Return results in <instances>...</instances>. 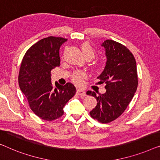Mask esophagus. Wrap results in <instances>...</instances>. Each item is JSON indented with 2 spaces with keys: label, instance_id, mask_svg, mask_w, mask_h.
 Listing matches in <instances>:
<instances>
[{
  "label": "esophagus",
  "instance_id": "obj_1",
  "mask_svg": "<svg viewBox=\"0 0 160 160\" xmlns=\"http://www.w3.org/2000/svg\"><path fill=\"white\" fill-rule=\"evenodd\" d=\"M77 93L80 96L81 98L85 97V96H86V93H85V92L82 89H78L77 90Z\"/></svg>",
  "mask_w": 160,
  "mask_h": 160
}]
</instances>
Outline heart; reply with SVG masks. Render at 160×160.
<instances>
[{"label":"heart","instance_id":"heart-1","mask_svg":"<svg viewBox=\"0 0 160 160\" xmlns=\"http://www.w3.org/2000/svg\"><path fill=\"white\" fill-rule=\"evenodd\" d=\"M81 50L83 55L85 58L89 57L93 58L96 55V51L94 48L90 45L88 42H85L81 46ZM87 78L86 74L83 72H76L72 76V80L74 82H75L78 85H81L83 82V80Z\"/></svg>","mask_w":160,"mask_h":160}]
</instances>
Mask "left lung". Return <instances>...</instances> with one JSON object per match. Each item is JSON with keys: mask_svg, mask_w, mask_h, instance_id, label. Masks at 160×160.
<instances>
[{"mask_svg": "<svg viewBox=\"0 0 160 160\" xmlns=\"http://www.w3.org/2000/svg\"><path fill=\"white\" fill-rule=\"evenodd\" d=\"M105 49L107 62L104 69L97 78L98 84H105L106 92L98 95L87 91L97 101L96 107L90 112L93 119L108 123L119 118L131 102L137 87L138 75L136 59L123 45L107 40L102 44Z\"/></svg>", "mask_w": 160, "mask_h": 160, "instance_id": "left-lung-1", "label": "left lung"}]
</instances>
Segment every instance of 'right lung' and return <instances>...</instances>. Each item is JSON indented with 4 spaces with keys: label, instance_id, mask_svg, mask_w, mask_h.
<instances>
[{
    "label": "right lung",
    "instance_id": "right-lung-1",
    "mask_svg": "<svg viewBox=\"0 0 160 160\" xmlns=\"http://www.w3.org/2000/svg\"><path fill=\"white\" fill-rule=\"evenodd\" d=\"M67 40L53 36L39 40L28 49L20 67V90L32 111L44 120L59 118L65 104L76 93L75 85L70 82L65 85L51 83V71L59 66V48Z\"/></svg>",
    "mask_w": 160,
    "mask_h": 160
}]
</instances>
